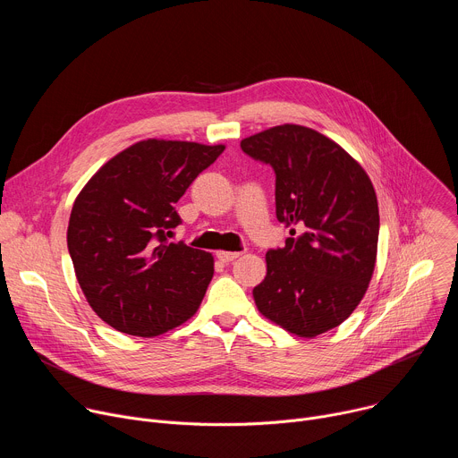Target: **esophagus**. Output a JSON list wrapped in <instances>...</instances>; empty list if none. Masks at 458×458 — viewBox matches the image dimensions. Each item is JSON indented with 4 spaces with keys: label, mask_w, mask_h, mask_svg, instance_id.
Listing matches in <instances>:
<instances>
[{
    "label": "esophagus",
    "mask_w": 458,
    "mask_h": 458,
    "mask_svg": "<svg viewBox=\"0 0 458 458\" xmlns=\"http://www.w3.org/2000/svg\"><path fill=\"white\" fill-rule=\"evenodd\" d=\"M239 255H241L239 251H226V250L217 251V259L221 260V263H232V260H235Z\"/></svg>",
    "instance_id": "34e87169"
}]
</instances>
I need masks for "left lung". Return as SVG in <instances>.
<instances>
[{"mask_svg":"<svg viewBox=\"0 0 458 458\" xmlns=\"http://www.w3.org/2000/svg\"><path fill=\"white\" fill-rule=\"evenodd\" d=\"M241 148L276 170V214L292 226L267 251L257 310L313 339L337 328L362 301L377 263L378 203L366 170L341 145L301 124L244 138Z\"/></svg>","mask_w":458,"mask_h":458,"instance_id":"obj_1","label":"left lung"}]
</instances>
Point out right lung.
<instances>
[{
  "mask_svg": "<svg viewBox=\"0 0 458 458\" xmlns=\"http://www.w3.org/2000/svg\"><path fill=\"white\" fill-rule=\"evenodd\" d=\"M225 145L145 140L108 159L74 201L67 244L90 308L114 330L157 337L199 310L214 255L166 242L174 205Z\"/></svg>",
  "mask_w": 458,
  "mask_h": 458,
  "instance_id": "1",
  "label": "right lung"
}]
</instances>
